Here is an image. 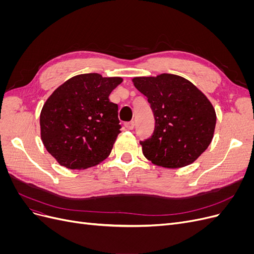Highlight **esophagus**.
<instances>
[{
  "mask_svg": "<svg viewBox=\"0 0 254 254\" xmlns=\"http://www.w3.org/2000/svg\"><path fill=\"white\" fill-rule=\"evenodd\" d=\"M125 127L128 129V130H132L134 128V122H128L125 124Z\"/></svg>",
  "mask_w": 254,
  "mask_h": 254,
  "instance_id": "esophagus-1",
  "label": "esophagus"
}]
</instances>
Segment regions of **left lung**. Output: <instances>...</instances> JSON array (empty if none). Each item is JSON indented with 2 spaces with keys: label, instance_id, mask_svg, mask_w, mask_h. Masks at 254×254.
<instances>
[{
  "label": "left lung",
  "instance_id": "left-lung-1",
  "mask_svg": "<svg viewBox=\"0 0 254 254\" xmlns=\"http://www.w3.org/2000/svg\"><path fill=\"white\" fill-rule=\"evenodd\" d=\"M134 87L147 97L155 130L140 142L152 164L179 168L191 164L211 144L216 112L211 102L190 80L178 75L133 77Z\"/></svg>",
  "mask_w": 254,
  "mask_h": 254
}]
</instances>
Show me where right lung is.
Returning <instances> with one entry per match:
<instances>
[{"label":"right lung","mask_w":254,"mask_h":254,"mask_svg":"<svg viewBox=\"0 0 254 254\" xmlns=\"http://www.w3.org/2000/svg\"><path fill=\"white\" fill-rule=\"evenodd\" d=\"M122 81V77L97 73L76 75L44 103L41 140L61 166L86 170L110 155L121 126L118 105L109 101V95Z\"/></svg>","instance_id":"obj_1"}]
</instances>
